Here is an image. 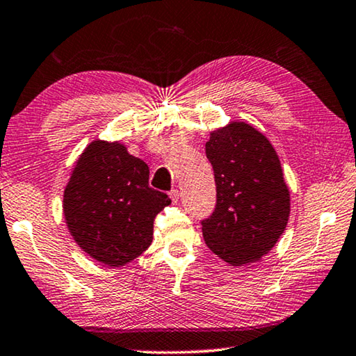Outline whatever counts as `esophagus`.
Returning <instances> with one entry per match:
<instances>
[{"label": "esophagus", "mask_w": 356, "mask_h": 356, "mask_svg": "<svg viewBox=\"0 0 356 356\" xmlns=\"http://www.w3.org/2000/svg\"><path fill=\"white\" fill-rule=\"evenodd\" d=\"M169 196H171V201L174 202V204H177V201H179V190L177 188L171 190V191H169Z\"/></svg>", "instance_id": "obj_1"}]
</instances>
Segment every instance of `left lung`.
<instances>
[{"label": "left lung", "instance_id": "1", "mask_svg": "<svg viewBox=\"0 0 356 356\" xmlns=\"http://www.w3.org/2000/svg\"><path fill=\"white\" fill-rule=\"evenodd\" d=\"M217 206L202 220L206 245L231 266L255 263L273 249L290 217V191L269 139L245 122L211 131Z\"/></svg>", "mask_w": 356, "mask_h": 356}]
</instances>
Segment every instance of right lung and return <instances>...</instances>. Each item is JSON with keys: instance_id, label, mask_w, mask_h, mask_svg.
I'll use <instances>...</instances> for the list:
<instances>
[{"instance_id": "obj_1", "label": "right lung", "mask_w": 356, "mask_h": 356, "mask_svg": "<svg viewBox=\"0 0 356 356\" xmlns=\"http://www.w3.org/2000/svg\"><path fill=\"white\" fill-rule=\"evenodd\" d=\"M169 196L149 187V166L120 140L95 139L74 163L63 216L76 244L106 266H123L154 238V218Z\"/></svg>"}]
</instances>
